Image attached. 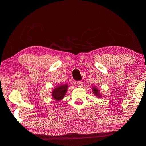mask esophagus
Instances as JSON below:
<instances>
[{
  "instance_id": "esophagus-1",
  "label": "esophagus",
  "mask_w": 146,
  "mask_h": 146,
  "mask_svg": "<svg viewBox=\"0 0 146 146\" xmlns=\"http://www.w3.org/2000/svg\"><path fill=\"white\" fill-rule=\"evenodd\" d=\"M76 84H77V86H78V87H82V81H78L76 82Z\"/></svg>"
}]
</instances>
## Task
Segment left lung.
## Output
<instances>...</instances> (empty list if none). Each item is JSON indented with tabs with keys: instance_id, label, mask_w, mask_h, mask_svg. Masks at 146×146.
Returning a JSON list of instances; mask_svg holds the SVG:
<instances>
[{
	"instance_id": "left-lung-1",
	"label": "left lung",
	"mask_w": 146,
	"mask_h": 146,
	"mask_svg": "<svg viewBox=\"0 0 146 146\" xmlns=\"http://www.w3.org/2000/svg\"><path fill=\"white\" fill-rule=\"evenodd\" d=\"M93 93H94V94H95V95H97V96H98L99 98H100V97H101L100 93V92H99V90H98V88L93 87Z\"/></svg>"
}]
</instances>
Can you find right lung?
I'll return each mask as SVG.
<instances>
[{
  "instance_id": "right-lung-1",
  "label": "right lung",
  "mask_w": 146,
  "mask_h": 146,
  "mask_svg": "<svg viewBox=\"0 0 146 146\" xmlns=\"http://www.w3.org/2000/svg\"><path fill=\"white\" fill-rule=\"evenodd\" d=\"M68 87V84L57 86V87L55 88L52 92V97L57 101L62 100L64 98V95H66V92H67Z\"/></svg>"
}]
</instances>
